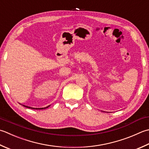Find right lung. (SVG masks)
Segmentation results:
<instances>
[{
	"label": "right lung",
	"instance_id": "right-lung-1",
	"mask_svg": "<svg viewBox=\"0 0 149 149\" xmlns=\"http://www.w3.org/2000/svg\"><path fill=\"white\" fill-rule=\"evenodd\" d=\"M23 105V104H22ZM24 107H26V108H28V109H47L48 107H49V106H48V107H45V108H41V109H35V108H32V107H28V106H25V105H23Z\"/></svg>",
	"mask_w": 149,
	"mask_h": 149
}]
</instances>
